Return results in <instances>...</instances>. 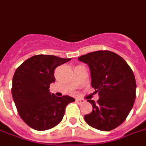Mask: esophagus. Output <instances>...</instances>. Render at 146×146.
Returning <instances> with one entry per match:
<instances>
[{
    "label": "esophagus",
    "instance_id": "obj_1",
    "mask_svg": "<svg viewBox=\"0 0 146 146\" xmlns=\"http://www.w3.org/2000/svg\"><path fill=\"white\" fill-rule=\"evenodd\" d=\"M76 102L78 104H82L84 102V100H81V99H76Z\"/></svg>",
    "mask_w": 146,
    "mask_h": 146
}]
</instances>
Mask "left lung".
<instances>
[{
    "label": "left lung",
    "instance_id": "1",
    "mask_svg": "<svg viewBox=\"0 0 146 146\" xmlns=\"http://www.w3.org/2000/svg\"><path fill=\"white\" fill-rule=\"evenodd\" d=\"M79 61L89 66L92 86L98 93L93 106L84 118L88 125L103 131H110L122 124L131 112L136 98V79L131 67L116 53L100 50L84 54Z\"/></svg>",
    "mask_w": 146,
    "mask_h": 146
}]
</instances>
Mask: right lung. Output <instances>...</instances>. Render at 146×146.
<instances>
[{"mask_svg": "<svg viewBox=\"0 0 146 146\" xmlns=\"http://www.w3.org/2000/svg\"><path fill=\"white\" fill-rule=\"evenodd\" d=\"M54 55L37 54L31 57L18 67L13 78L12 95L22 120L31 128L46 131L62 120L66 106L75 99L61 98L49 92L55 81L54 70L70 61Z\"/></svg>", "mask_w": 146, "mask_h": 146, "instance_id": "obj_1", "label": "right lung"}]
</instances>
